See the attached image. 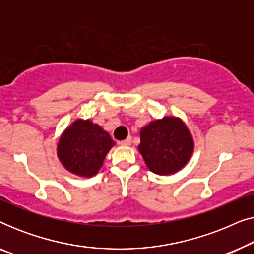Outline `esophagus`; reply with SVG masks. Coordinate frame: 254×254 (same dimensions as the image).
I'll return each mask as SVG.
<instances>
[{"label": "esophagus", "mask_w": 254, "mask_h": 254, "mask_svg": "<svg viewBox=\"0 0 254 254\" xmlns=\"http://www.w3.org/2000/svg\"><path fill=\"white\" fill-rule=\"evenodd\" d=\"M119 143H120L121 145H130V143H131V137H127L126 140L120 141Z\"/></svg>", "instance_id": "obj_1"}]
</instances>
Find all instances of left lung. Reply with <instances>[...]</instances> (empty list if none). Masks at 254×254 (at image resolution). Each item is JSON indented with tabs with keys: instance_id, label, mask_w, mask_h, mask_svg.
I'll use <instances>...</instances> for the list:
<instances>
[{
	"instance_id": "left-lung-1",
	"label": "left lung",
	"mask_w": 254,
	"mask_h": 254,
	"mask_svg": "<svg viewBox=\"0 0 254 254\" xmlns=\"http://www.w3.org/2000/svg\"><path fill=\"white\" fill-rule=\"evenodd\" d=\"M141 152L148 169L156 175H172L186 165L194 143L189 128L175 117L151 121L140 133Z\"/></svg>"
}]
</instances>
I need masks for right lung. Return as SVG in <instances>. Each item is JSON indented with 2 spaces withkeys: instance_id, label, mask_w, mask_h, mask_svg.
<instances>
[{
  "instance_id": "right-lung-1",
  "label": "right lung",
  "mask_w": 254,
  "mask_h": 254,
  "mask_svg": "<svg viewBox=\"0 0 254 254\" xmlns=\"http://www.w3.org/2000/svg\"><path fill=\"white\" fill-rule=\"evenodd\" d=\"M116 144L107 131L90 120H76L64 131L58 143V157L69 172L92 177Z\"/></svg>"
}]
</instances>
